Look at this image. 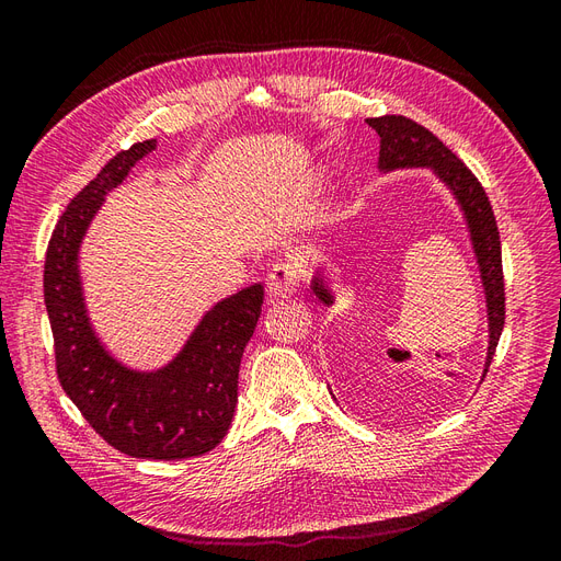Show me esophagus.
<instances>
[{
    "mask_svg": "<svg viewBox=\"0 0 561 561\" xmlns=\"http://www.w3.org/2000/svg\"><path fill=\"white\" fill-rule=\"evenodd\" d=\"M299 264L295 262H283L276 264L274 268L268 271L266 276V295L268 299H285V297H293L299 290Z\"/></svg>",
    "mask_w": 561,
    "mask_h": 561,
    "instance_id": "obj_1",
    "label": "esophagus"
}]
</instances>
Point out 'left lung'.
<instances>
[{
    "label": "left lung",
    "instance_id": "1",
    "mask_svg": "<svg viewBox=\"0 0 561 561\" xmlns=\"http://www.w3.org/2000/svg\"><path fill=\"white\" fill-rule=\"evenodd\" d=\"M367 124L379 133V171H398V168H431V171L443 180L451 196L456 198L458 208L463 213L466 227L470 231V243L478 260L480 278L486 299V318H489V348L484 375L494 358L496 344L503 332L505 322V290H503V264H501V239L494 210H491L489 196L484 194L482 184L478 182L468 165L458 159L449 147L439 142L435 135L412 122L407 116L386 114L377 118H367ZM313 295L332 307L334 297L325 283V276L316 274L311 283Z\"/></svg>",
    "mask_w": 561,
    "mask_h": 561
}]
</instances>
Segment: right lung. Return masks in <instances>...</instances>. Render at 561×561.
I'll return each instance as SVG.
<instances>
[{"instance_id":"add662e5","label":"right lung","mask_w":561,"mask_h":561,"mask_svg":"<svg viewBox=\"0 0 561 561\" xmlns=\"http://www.w3.org/2000/svg\"><path fill=\"white\" fill-rule=\"evenodd\" d=\"M154 149L157 140H145L118 151L70 201L48 241L44 304L60 386L93 431L133 458L175 461L215 449L227 435L264 287L254 283L217 301L175 358L154 371L130 369L100 344L83 304L79 248L105 196Z\"/></svg>"}]
</instances>
